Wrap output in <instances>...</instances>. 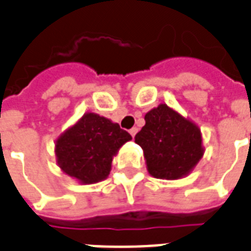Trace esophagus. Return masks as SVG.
Returning a JSON list of instances; mask_svg holds the SVG:
<instances>
[{
    "label": "esophagus",
    "instance_id": "esophagus-1",
    "mask_svg": "<svg viewBox=\"0 0 251 251\" xmlns=\"http://www.w3.org/2000/svg\"><path fill=\"white\" fill-rule=\"evenodd\" d=\"M129 133H131L132 137H135V135L137 133V128H136V127L131 128V129H129Z\"/></svg>",
    "mask_w": 251,
    "mask_h": 251
}]
</instances>
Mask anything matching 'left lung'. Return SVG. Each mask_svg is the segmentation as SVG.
I'll use <instances>...</instances> for the list:
<instances>
[{"label": "left lung", "mask_w": 251, "mask_h": 251, "mask_svg": "<svg viewBox=\"0 0 251 251\" xmlns=\"http://www.w3.org/2000/svg\"><path fill=\"white\" fill-rule=\"evenodd\" d=\"M145 126L135 136L144 151L148 173L158 179H180L204 154L199 126L168 104L145 114Z\"/></svg>", "instance_id": "obj_1"}]
</instances>
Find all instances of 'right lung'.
Listing matches in <instances>:
<instances>
[{
    "label": "right lung",
    "mask_w": 251,
    "mask_h": 251,
    "mask_svg": "<svg viewBox=\"0 0 251 251\" xmlns=\"http://www.w3.org/2000/svg\"><path fill=\"white\" fill-rule=\"evenodd\" d=\"M129 140L131 135L118 123L86 112L56 139V162L78 183H98L107 178L114 157Z\"/></svg>",
    "instance_id": "obj_1"
}]
</instances>
